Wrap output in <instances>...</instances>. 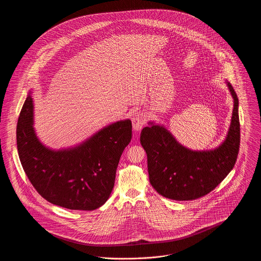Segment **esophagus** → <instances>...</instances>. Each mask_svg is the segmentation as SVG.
Returning <instances> with one entry per match:
<instances>
[{"label": "esophagus", "instance_id": "34e87169", "mask_svg": "<svg viewBox=\"0 0 261 261\" xmlns=\"http://www.w3.org/2000/svg\"><path fill=\"white\" fill-rule=\"evenodd\" d=\"M132 124L135 131H139L147 122V116L144 112H137L132 115Z\"/></svg>", "mask_w": 261, "mask_h": 261}]
</instances>
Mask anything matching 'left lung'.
Segmentation results:
<instances>
[{
	"label": "left lung",
	"mask_w": 261,
	"mask_h": 261,
	"mask_svg": "<svg viewBox=\"0 0 261 261\" xmlns=\"http://www.w3.org/2000/svg\"><path fill=\"white\" fill-rule=\"evenodd\" d=\"M234 99L231 125L223 143L211 150H191L180 145L163 126L149 123L141 133L147 152L149 182L163 197L175 200L199 199L218 186L233 169L240 149L239 100Z\"/></svg>",
	"instance_id": "1"
}]
</instances>
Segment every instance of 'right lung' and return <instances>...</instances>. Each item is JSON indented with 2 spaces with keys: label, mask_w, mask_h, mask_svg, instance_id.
Returning a JSON list of instances; mask_svg holds the SVG:
<instances>
[{
  "label": "right lung",
  "mask_w": 261,
  "mask_h": 261,
  "mask_svg": "<svg viewBox=\"0 0 261 261\" xmlns=\"http://www.w3.org/2000/svg\"><path fill=\"white\" fill-rule=\"evenodd\" d=\"M30 96L18 117L16 144L25 174L50 203L73 211H94L112 194L120 156L132 138L129 119L101 129L72 149L51 150L43 146L33 128Z\"/></svg>",
  "instance_id": "add662e5"
}]
</instances>
